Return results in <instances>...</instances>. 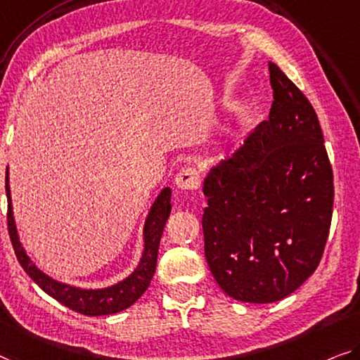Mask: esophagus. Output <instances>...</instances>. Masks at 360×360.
I'll return each mask as SVG.
<instances>
[{"mask_svg": "<svg viewBox=\"0 0 360 360\" xmlns=\"http://www.w3.org/2000/svg\"><path fill=\"white\" fill-rule=\"evenodd\" d=\"M175 185L186 191H196L201 186V175L195 167H184L175 176Z\"/></svg>", "mask_w": 360, "mask_h": 360, "instance_id": "1", "label": "esophagus"}]
</instances>
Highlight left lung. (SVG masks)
<instances>
[{
	"label": "left lung",
	"mask_w": 360,
	"mask_h": 360,
	"mask_svg": "<svg viewBox=\"0 0 360 360\" xmlns=\"http://www.w3.org/2000/svg\"><path fill=\"white\" fill-rule=\"evenodd\" d=\"M269 119L204 180V252L220 288L236 301L290 296L319 267L333 214L331 169L317 114L269 63Z\"/></svg>",
	"instance_id": "obj_1"
}]
</instances>
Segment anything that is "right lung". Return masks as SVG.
<instances>
[{"mask_svg":"<svg viewBox=\"0 0 360 360\" xmlns=\"http://www.w3.org/2000/svg\"><path fill=\"white\" fill-rule=\"evenodd\" d=\"M6 195H8V230L9 238L13 243L15 257H18L22 269L25 270L27 275L40 286V288L48 292L54 300L64 304L65 307L72 311L90 315H109L124 311L130 307L138 297L151 283V278L156 272L158 264V251L159 243L164 231L165 222L170 215V188H164L161 195L158 196L156 202L153 204L151 212H149L146 224H145V252L140 261V265L135 269V272L127 276L120 283L109 286L104 290H80L75 286H69L59 281L49 278L48 275L40 272L27 256L24 248L20 246L18 230H15L13 207H11V196H9V185H8V172H6Z\"/></svg>","mask_w":360,"mask_h":360,"instance_id":"add662e5","label":"right lung"}]
</instances>
